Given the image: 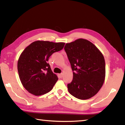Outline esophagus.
I'll use <instances>...</instances> for the list:
<instances>
[{
	"instance_id": "34e87169",
	"label": "esophagus",
	"mask_w": 125,
	"mask_h": 125,
	"mask_svg": "<svg viewBox=\"0 0 125 125\" xmlns=\"http://www.w3.org/2000/svg\"><path fill=\"white\" fill-rule=\"evenodd\" d=\"M59 77H60V78H62V75H63V73H60V74H59Z\"/></svg>"
}]
</instances>
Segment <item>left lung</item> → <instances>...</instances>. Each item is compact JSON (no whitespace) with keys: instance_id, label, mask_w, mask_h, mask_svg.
Listing matches in <instances>:
<instances>
[{"instance_id":"left-lung-1","label":"left lung","mask_w":125,"mask_h":125,"mask_svg":"<svg viewBox=\"0 0 125 125\" xmlns=\"http://www.w3.org/2000/svg\"><path fill=\"white\" fill-rule=\"evenodd\" d=\"M64 50L73 71V81L67 85L69 92L80 100L95 95L105 77L103 55L93 43L82 39L67 43Z\"/></svg>"}]
</instances>
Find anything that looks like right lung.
I'll return each mask as SVG.
<instances>
[{"label": "right lung", "mask_w": 125, "mask_h": 125, "mask_svg": "<svg viewBox=\"0 0 125 125\" xmlns=\"http://www.w3.org/2000/svg\"><path fill=\"white\" fill-rule=\"evenodd\" d=\"M65 43L37 41L26 47L18 62V71L24 88L33 95L39 96L52 90L58 77L48 63L50 57L61 51Z\"/></svg>", "instance_id": "right-lung-1"}]
</instances>
